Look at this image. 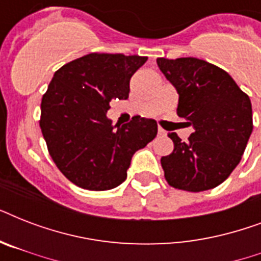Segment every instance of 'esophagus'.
I'll return each instance as SVG.
<instances>
[{
	"mask_svg": "<svg viewBox=\"0 0 261 261\" xmlns=\"http://www.w3.org/2000/svg\"><path fill=\"white\" fill-rule=\"evenodd\" d=\"M167 133H165V130L164 128H161V127H159V135H165Z\"/></svg>",
	"mask_w": 261,
	"mask_h": 261,
	"instance_id": "obj_1",
	"label": "esophagus"
}]
</instances>
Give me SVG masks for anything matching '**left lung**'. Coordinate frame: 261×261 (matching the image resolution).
Masks as SVG:
<instances>
[{
	"instance_id": "8db88e82",
	"label": "left lung",
	"mask_w": 261,
	"mask_h": 261,
	"mask_svg": "<svg viewBox=\"0 0 261 261\" xmlns=\"http://www.w3.org/2000/svg\"><path fill=\"white\" fill-rule=\"evenodd\" d=\"M157 65L177 90V115L195 130L187 142L168 134L174 147L161 159L165 180L188 192L215 188L239 165L251 137L249 96L223 69L203 59L159 58Z\"/></svg>"
}]
</instances>
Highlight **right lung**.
Instances as JSON below:
<instances>
[{"label": "right lung", "mask_w": 261, "mask_h": 261, "mask_svg": "<svg viewBox=\"0 0 261 261\" xmlns=\"http://www.w3.org/2000/svg\"><path fill=\"white\" fill-rule=\"evenodd\" d=\"M147 57L92 53L55 71L40 104V128L51 159L77 187L106 191L127 177L131 157L157 135V122L107 118L112 98L126 100L130 79Z\"/></svg>", "instance_id": "obj_1"}]
</instances>
